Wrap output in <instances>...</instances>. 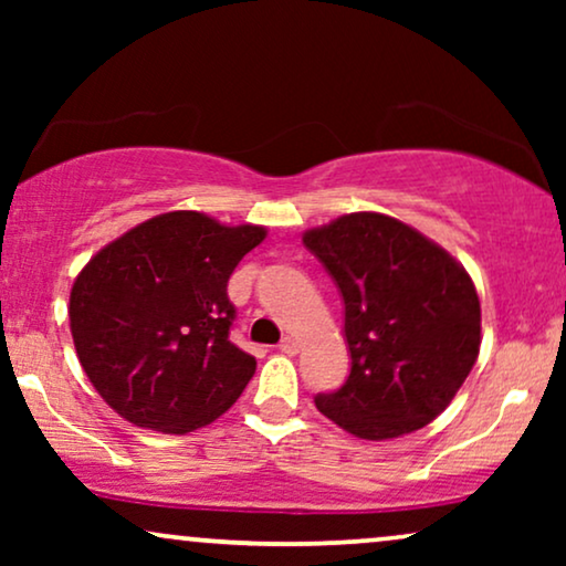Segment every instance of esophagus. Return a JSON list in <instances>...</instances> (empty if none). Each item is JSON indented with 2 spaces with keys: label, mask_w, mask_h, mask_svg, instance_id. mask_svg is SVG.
I'll use <instances>...</instances> for the list:
<instances>
[{
  "label": "esophagus",
  "mask_w": 566,
  "mask_h": 566,
  "mask_svg": "<svg viewBox=\"0 0 566 566\" xmlns=\"http://www.w3.org/2000/svg\"><path fill=\"white\" fill-rule=\"evenodd\" d=\"M277 347H281V353H285V355H296L301 345H298L296 337H283L281 345H277Z\"/></svg>",
  "instance_id": "34e87169"
}]
</instances>
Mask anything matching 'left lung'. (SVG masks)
Here are the masks:
<instances>
[{
    "label": "left lung",
    "mask_w": 566,
    "mask_h": 566,
    "mask_svg": "<svg viewBox=\"0 0 566 566\" xmlns=\"http://www.w3.org/2000/svg\"><path fill=\"white\" fill-rule=\"evenodd\" d=\"M304 244L343 293L350 347V376L337 391L316 394V409L363 440L399 438L436 420L482 345V306L461 262L370 211L308 229Z\"/></svg>",
    "instance_id": "8db88e82"
}]
</instances>
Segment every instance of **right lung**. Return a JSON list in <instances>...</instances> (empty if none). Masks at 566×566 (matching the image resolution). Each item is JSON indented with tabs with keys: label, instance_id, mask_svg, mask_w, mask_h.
I'll return each mask as SVG.
<instances>
[{
	"label": "right lung",
	"instance_id": "obj_1",
	"mask_svg": "<svg viewBox=\"0 0 566 566\" xmlns=\"http://www.w3.org/2000/svg\"><path fill=\"white\" fill-rule=\"evenodd\" d=\"M265 227L198 211L138 223L103 247L69 296L84 374L123 420L185 436L239 399L258 360L229 339V277Z\"/></svg>",
	"mask_w": 566,
	"mask_h": 566
}]
</instances>
